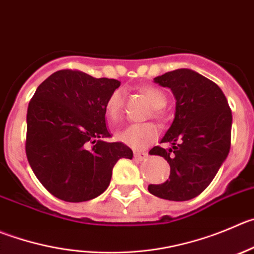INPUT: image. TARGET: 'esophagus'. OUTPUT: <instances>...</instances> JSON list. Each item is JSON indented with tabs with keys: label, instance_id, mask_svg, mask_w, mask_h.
Masks as SVG:
<instances>
[{
	"label": "esophagus",
	"instance_id": "esophagus-1",
	"mask_svg": "<svg viewBox=\"0 0 254 254\" xmlns=\"http://www.w3.org/2000/svg\"><path fill=\"white\" fill-rule=\"evenodd\" d=\"M134 158L138 160H145L148 158V153H145V151H134Z\"/></svg>",
	"mask_w": 254,
	"mask_h": 254
}]
</instances>
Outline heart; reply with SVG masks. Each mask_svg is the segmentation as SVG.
I'll return each instance as SVG.
<instances>
[{
  "label": "heart",
  "instance_id": "obj_1",
  "mask_svg": "<svg viewBox=\"0 0 254 254\" xmlns=\"http://www.w3.org/2000/svg\"><path fill=\"white\" fill-rule=\"evenodd\" d=\"M143 94L150 103L155 110H160L167 105V96L162 90L156 89L153 86L143 87ZM123 101H124V91L122 89H118L109 96L105 104L106 115L109 119L116 120L120 116L123 109ZM156 118H159V113H155ZM158 138V129L151 124H132L124 127L123 130L116 132V139L125 145L140 150L146 148L149 144L153 143Z\"/></svg>",
  "mask_w": 254,
  "mask_h": 254
}]
</instances>
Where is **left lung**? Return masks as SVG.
<instances>
[{"instance_id":"left-lung-1","label":"left lung","mask_w":254,"mask_h":254,"mask_svg":"<svg viewBox=\"0 0 254 254\" xmlns=\"http://www.w3.org/2000/svg\"><path fill=\"white\" fill-rule=\"evenodd\" d=\"M175 98L174 120L160 143L149 154L163 156L170 165L169 179L150 184L159 198L184 202L195 198L213 181L231 149L232 111L220 87L190 68H178L154 77Z\"/></svg>"}]
</instances>
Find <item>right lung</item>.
Masks as SVG:
<instances>
[{
    "mask_svg": "<svg viewBox=\"0 0 254 254\" xmlns=\"http://www.w3.org/2000/svg\"><path fill=\"white\" fill-rule=\"evenodd\" d=\"M120 86L77 70H60L36 89L27 109L26 155L42 186L65 202L90 200L106 190L113 168L132 151L108 143L105 104Z\"/></svg>",
    "mask_w": 254,
    "mask_h": 254,
    "instance_id": "obj_1",
    "label": "right lung"
}]
</instances>
